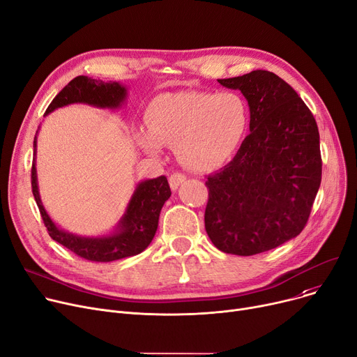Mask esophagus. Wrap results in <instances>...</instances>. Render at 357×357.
Returning a JSON list of instances; mask_svg holds the SVG:
<instances>
[{"instance_id":"esophagus-1","label":"esophagus","mask_w":357,"mask_h":357,"mask_svg":"<svg viewBox=\"0 0 357 357\" xmlns=\"http://www.w3.org/2000/svg\"><path fill=\"white\" fill-rule=\"evenodd\" d=\"M186 181V176L183 174H172L171 176H169V185H171V190L172 191H176L179 188V185L182 182Z\"/></svg>"}]
</instances>
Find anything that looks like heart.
I'll return each mask as SVG.
<instances>
[{
  "label": "heart",
  "instance_id": "b5f03b06",
  "mask_svg": "<svg viewBox=\"0 0 357 357\" xmlns=\"http://www.w3.org/2000/svg\"><path fill=\"white\" fill-rule=\"evenodd\" d=\"M146 124L139 140L147 153L159 156L163 146H174L185 166L210 172L226 165L245 142L250 108L233 91L167 92L149 104Z\"/></svg>",
  "mask_w": 357,
  "mask_h": 357
}]
</instances>
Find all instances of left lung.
Returning a JSON list of instances; mask_svg holds the SVG:
<instances>
[{"mask_svg":"<svg viewBox=\"0 0 357 357\" xmlns=\"http://www.w3.org/2000/svg\"><path fill=\"white\" fill-rule=\"evenodd\" d=\"M250 108V133L230 163L208 175L205 230L230 255L275 249L305 227L321 183L320 135L298 93L269 70L218 79Z\"/></svg>","mask_w":357,"mask_h":357,"instance_id":"8db88e82","label":"left lung"}]
</instances>
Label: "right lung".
<instances>
[{
	"instance_id": "right-lung-1",
	"label": "right lung",
	"mask_w": 357,
	"mask_h": 357,
	"mask_svg": "<svg viewBox=\"0 0 357 357\" xmlns=\"http://www.w3.org/2000/svg\"><path fill=\"white\" fill-rule=\"evenodd\" d=\"M126 100L127 86L124 84L116 81L102 82L82 75V77L73 78L53 98L45 116L70 104H86L101 109H117L126 104ZM37 133L33 142L34 158L31 167V188L49 236L75 255L92 261H112L142 253L152 243L158 230L160 210L172 194L166 176L162 175L155 179H146L136 185L124 214L112 231L101 236H79L69 233L56 226L40 198L36 169Z\"/></svg>"
}]
</instances>
